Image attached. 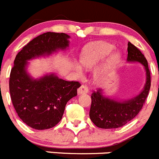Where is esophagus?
Returning <instances> with one entry per match:
<instances>
[{"instance_id": "esophagus-1", "label": "esophagus", "mask_w": 159, "mask_h": 159, "mask_svg": "<svg viewBox=\"0 0 159 159\" xmlns=\"http://www.w3.org/2000/svg\"><path fill=\"white\" fill-rule=\"evenodd\" d=\"M89 89H88L87 86L86 85H81L80 87L78 89V93L79 94H83V93H88Z\"/></svg>"}]
</instances>
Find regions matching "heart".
I'll use <instances>...</instances> for the list:
<instances>
[{"label":"heart","instance_id":"1","mask_svg":"<svg viewBox=\"0 0 159 159\" xmlns=\"http://www.w3.org/2000/svg\"><path fill=\"white\" fill-rule=\"evenodd\" d=\"M114 50V46L111 44L100 43L98 45H95L83 50L81 55V58H80V61L83 66L86 67V68H91L106 59L109 55L111 54ZM118 60L119 55L117 53L111 56L105 66L95 73V79L97 81H102L104 79L107 72H108L110 69L112 68L118 62ZM74 69L78 75L82 76L83 70L81 65H80L77 62H75Z\"/></svg>","mask_w":159,"mask_h":159}]
</instances>
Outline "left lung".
<instances>
[{"label": "left lung", "mask_w": 159, "mask_h": 159, "mask_svg": "<svg viewBox=\"0 0 159 159\" xmlns=\"http://www.w3.org/2000/svg\"><path fill=\"white\" fill-rule=\"evenodd\" d=\"M128 61H136L144 65L147 76L144 90L134 98L123 102L106 98L100 89L93 91L89 117L98 128L111 129L124 126L138 115L145 103L151 87L150 70L146 58L131 42L128 44Z\"/></svg>", "instance_id": "left-lung-1"}]
</instances>
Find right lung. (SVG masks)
<instances>
[{
	"instance_id": "1",
	"label": "right lung",
	"mask_w": 159,
	"mask_h": 159,
	"mask_svg": "<svg viewBox=\"0 0 159 159\" xmlns=\"http://www.w3.org/2000/svg\"><path fill=\"white\" fill-rule=\"evenodd\" d=\"M65 33L45 32L30 41L17 54L10 73L9 90L16 113L28 126L45 130L62 119L67 102L77 95L78 81H66L52 74L32 80L26 72L27 60L69 45Z\"/></svg>"
}]
</instances>
